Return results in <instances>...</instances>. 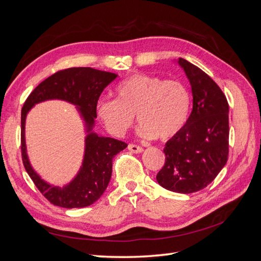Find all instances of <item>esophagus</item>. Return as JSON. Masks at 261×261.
Segmentation results:
<instances>
[{
  "label": "esophagus",
  "instance_id": "esophagus-1",
  "mask_svg": "<svg viewBox=\"0 0 261 261\" xmlns=\"http://www.w3.org/2000/svg\"><path fill=\"white\" fill-rule=\"evenodd\" d=\"M127 148H128V150H130V151L134 152V153H140V152H143V150H144L140 146L134 145V144H129Z\"/></svg>",
  "mask_w": 261,
  "mask_h": 261
}]
</instances>
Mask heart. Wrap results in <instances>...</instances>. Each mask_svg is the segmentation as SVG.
<instances>
[{
    "mask_svg": "<svg viewBox=\"0 0 261 261\" xmlns=\"http://www.w3.org/2000/svg\"><path fill=\"white\" fill-rule=\"evenodd\" d=\"M116 99H101L97 114L114 136H123L135 120L144 138L169 140L184 127L192 98L187 86L177 80L150 74H134L115 87Z\"/></svg>",
    "mask_w": 261,
    "mask_h": 261,
    "instance_id": "b5f03b06",
    "label": "heart"
}]
</instances>
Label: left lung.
Returning <instances> with one entry per match:
<instances>
[{"label": "left lung", "instance_id": "obj_1", "mask_svg": "<svg viewBox=\"0 0 261 261\" xmlns=\"http://www.w3.org/2000/svg\"><path fill=\"white\" fill-rule=\"evenodd\" d=\"M193 92V110L186 124L163 149L165 163L156 174L163 188L180 194L207 187L228 158V103L210 76L179 58Z\"/></svg>", "mask_w": 261, "mask_h": 261}]
</instances>
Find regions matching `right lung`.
Wrapping results in <instances>:
<instances>
[{"label":"right lung","mask_w":261,"mask_h":261,"mask_svg":"<svg viewBox=\"0 0 261 261\" xmlns=\"http://www.w3.org/2000/svg\"><path fill=\"white\" fill-rule=\"evenodd\" d=\"M116 74L91 67H72L59 70L39 84L21 109V158L28 175L36 187L54 206L62 208H84L97 201L105 193L112 175L113 158L127 147L124 141L98 136L91 133L97 117L100 94L111 84ZM50 98L65 99L79 107L87 127L85 156L77 176L65 188L45 184L31 168L24 144V121L29 110L36 103Z\"/></svg>","instance_id":"1"}]
</instances>
